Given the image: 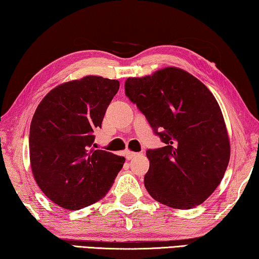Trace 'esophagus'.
<instances>
[{"mask_svg":"<svg viewBox=\"0 0 259 259\" xmlns=\"http://www.w3.org/2000/svg\"><path fill=\"white\" fill-rule=\"evenodd\" d=\"M139 155V153H137V152H133V151H128L127 150L126 152H125V156H126V159L127 160H131V159H133L134 157H137Z\"/></svg>","mask_w":259,"mask_h":259,"instance_id":"obj_1","label":"esophagus"}]
</instances>
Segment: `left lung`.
I'll use <instances>...</instances> for the list:
<instances>
[{"instance_id":"8db88e82","label":"left lung","mask_w":259,"mask_h":259,"mask_svg":"<svg viewBox=\"0 0 259 259\" xmlns=\"http://www.w3.org/2000/svg\"><path fill=\"white\" fill-rule=\"evenodd\" d=\"M125 94L146 116L165 147L149 149V194L171 208L200 205L219 187L230 160V141L214 95L200 80L168 67L127 78Z\"/></svg>"}]
</instances>
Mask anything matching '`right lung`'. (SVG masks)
<instances>
[{
    "instance_id": "right-lung-1",
    "label": "right lung",
    "mask_w": 259,
    "mask_h": 259,
    "mask_svg": "<svg viewBox=\"0 0 259 259\" xmlns=\"http://www.w3.org/2000/svg\"><path fill=\"white\" fill-rule=\"evenodd\" d=\"M119 81L86 76L54 88L38 104L29 130L30 166L50 200L78 210L106 196L125 158L93 150L94 131Z\"/></svg>"
}]
</instances>
